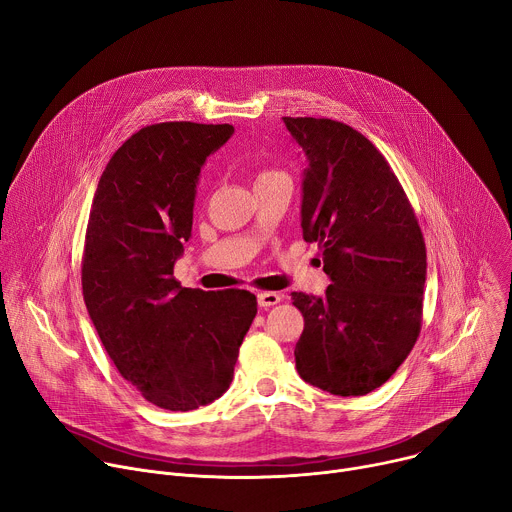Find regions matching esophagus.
<instances>
[{"mask_svg": "<svg viewBox=\"0 0 512 512\" xmlns=\"http://www.w3.org/2000/svg\"><path fill=\"white\" fill-rule=\"evenodd\" d=\"M282 298H284V296H282V294H278V292H259V294H257L259 304H261V306H265V309H267V306H274V304H278Z\"/></svg>", "mask_w": 512, "mask_h": 512, "instance_id": "obj_1", "label": "esophagus"}]
</instances>
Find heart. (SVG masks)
Returning <instances> with one entry per match:
<instances>
[{
	"label": "heart",
	"instance_id": "heart-1",
	"mask_svg": "<svg viewBox=\"0 0 512 512\" xmlns=\"http://www.w3.org/2000/svg\"><path fill=\"white\" fill-rule=\"evenodd\" d=\"M276 173H278V170H261V173L257 175V181L265 179V177H271V175H276Z\"/></svg>",
	"mask_w": 512,
	"mask_h": 512
}]
</instances>
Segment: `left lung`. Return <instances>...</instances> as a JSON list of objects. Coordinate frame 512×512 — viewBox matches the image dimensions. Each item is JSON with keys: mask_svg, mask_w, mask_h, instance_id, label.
I'll return each instance as SVG.
<instances>
[{"mask_svg": "<svg viewBox=\"0 0 512 512\" xmlns=\"http://www.w3.org/2000/svg\"><path fill=\"white\" fill-rule=\"evenodd\" d=\"M309 166L302 236L317 243L333 284L323 298L292 292L304 317L302 381L331 395H366L389 381L422 329L424 236L385 156L354 127L284 117Z\"/></svg>", "mask_w": 512, "mask_h": 512, "instance_id": "1", "label": "left lung"}]
</instances>
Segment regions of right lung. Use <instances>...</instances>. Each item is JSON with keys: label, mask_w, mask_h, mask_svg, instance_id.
<instances>
[{"label": "right lung", "mask_w": 512, "mask_h": 512, "mask_svg": "<svg viewBox=\"0 0 512 512\" xmlns=\"http://www.w3.org/2000/svg\"><path fill=\"white\" fill-rule=\"evenodd\" d=\"M234 127L166 121L142 127L102 170L86 228L82 294L109 358L150 403L189 412L232 381L257 315L247 290L206 292L175 280L206 158Z\"/></svg>", "instance_id": "add662e5"}]
</instances>
